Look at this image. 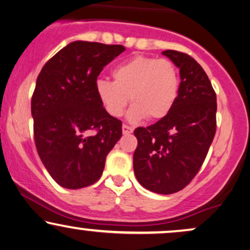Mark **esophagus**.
Masks as SVG:
<instances>
[{"mask_svg":"<svg viewBox=\"0 0 250 250\" xmlns=\"http://www.w3.org/2000/svg\"><path fill=\"white\" fill-rule=\"evenodd\" d=\"M122 128H123V134L124 135H128L131 134V133H133V128L129 127L127 125H123Z\"/></svg>","mask_w":250,"mask_h":250,"instance_id":"34e87169","label":"esophagus"}]
</instances>
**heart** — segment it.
<instances>
[{
  "instance_id": "b5f03b06",
  "label": "heart",
  "mask_w": 250,
  "mask_h": 250,
  "mask_svg": "<svg viewBox=\"0 0 250 250\" xmlns=\"http://www.w3.org/2000/svg\"><path fill=\"white\" fill-rule=\"evenodd\" d=\"M111 75L114 82H95V92L114 117L124 114L131 99L129 121L139 122L146 117L159 121L169 114L179 97V71L169 60L136 56L115 67Z\"/></svg>"
}]
</instances>
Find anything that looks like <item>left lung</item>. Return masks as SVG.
<instances>
[{"mask_svg":"<svg viewBox=\"0 0 250 250\" xmlns=\"http://www.w3.org/2000/svg\"><path fill=\"white\" fill-rule=\"evenodd\" d=\"M180 69L179 97L165 118L138 127L133 167L139 183L152 192L175 193L199 172L216 132V93L203 67L189 54L166 50Z\"/></svg>","mask_w":250,"mask_h":250,"instance_id":"left-lung-1","label":"left lung"}]
</instances>
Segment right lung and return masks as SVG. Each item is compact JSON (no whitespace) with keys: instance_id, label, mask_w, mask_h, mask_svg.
Returning <instances> with one entry per match:
<instances>
[{"instance_id":"right-lung-1","label":"right lung","mask_w":250,"mask_h":250,"mask_svg":"<svg viewBox=\"0 0 250 250\" xmlns=\"http://www.w3.org/2000/svg\"><path fill=\"white\" fill-rule=\"evenodd\" d=\"M123 45L75 41L51 58L32 98L34 139L43 165L66 189L97 182L107 155L122 136V122L105 111L95 92L104 66Z\"/></svg>"}]
</instances>
